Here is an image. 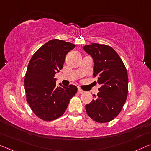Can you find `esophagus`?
I'll use <instances>...</instances> for the list:
<instances>
[{
	"label": "esophagus",
	"mask_w": 151,
	"mask_h": 151,
	"mask_svg": "<svg viewBox=\"0 0 151 151\" xmlns=\"http://www.w3.org/2000/svg\"><path fill=\"white\" fill-rule=\"evenodd\" d=\"M84 92V91L83 89H81V88H78V91H77V93L78 94H82V93Z\"/></svg>",
	"instance_id": "34e87169"
}]
</instances>
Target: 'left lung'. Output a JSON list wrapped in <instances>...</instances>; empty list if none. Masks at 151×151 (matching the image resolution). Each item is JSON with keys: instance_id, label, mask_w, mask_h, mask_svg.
<instances>
[{"instance_id": "left-lung-1", "label": "left lung", "mask_w": 151, "mask_h": 151, "mask_svg": "<svg viewBox=\"0 0 151 151\" xmlns=\"http://www.w3.org/2000/svg\"><path fill=\"white\" fill-rule=\"evenodd\" d=\"M94 60V77L101 85L99 93L85 106L88 116L98 123H106L118 116L128 92L127 70L118 53L105 44H91L83 47Z\"/></svg>"}]
</instances>
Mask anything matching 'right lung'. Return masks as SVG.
<instances>
[{"label": "right lung", "instance_id": "obj_1", "mask_svg": "<svg viewBox=\"0 0 151 151\" xmlns=\"http://www.w3.org/2000/svg\"><path fill=\"white\" fill-rule=\"evenodd\" d=\"M75 45L63 40H50L38 49L29 63L25 76L26 100L38 118L52 121L63 116L77 92L75 85L57 87V72L63 68L66 56Z\"/></svg>", "mask_w": 151, "mask_h": 151}]
</instances>
